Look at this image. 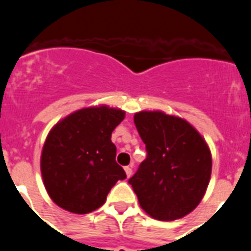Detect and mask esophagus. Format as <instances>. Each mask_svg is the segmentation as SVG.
<instances>
[{"instance_id": "1", "label": "esophagus", "mask_w": 251, "mask_h": 251, "mask_svg": "<svg viewBox=\"0 0 251 251\" xmlns=\"http://www.w3.org/2000/svg\"><path fill=\"white\" fill-rule=\"evenodd\" d=\"M124 171H126V175H127V177L132 176V174H133L132 167H129V166H127V167H124Z\"/></svg>"}]
</instances>
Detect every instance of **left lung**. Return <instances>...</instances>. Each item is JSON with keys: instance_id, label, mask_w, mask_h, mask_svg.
Wrapping results in <instances>:
<instances>
[{"instance_id": "8db88e82", "label": "left lung", "mask_w": 251, "mask_h": 251, "mask_svg": "<svg viewBox=\"0 0 251 251\" xmlns=\"http://www.w3.org/2000/svg\"><path fill=\"white\" fill-rule=\"evenodd\" d=\"M134 123L147 157L128 182L139 205L156 220L181 219L202 200L211 153L188 122L162 112H139Z\"/></svg>"}]
</instances>
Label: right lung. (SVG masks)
<instances>
[{"label": "right lung", "mask_w": 251, "mask_h": 251, "mask_svg": "<svg viewBox=\"0 0 251 251\" xmlns=\"http://www.w3.org/2000/svg\"><path fill=\"white\" fill-rule=\"evenodd\" d=\"M124 112L109 106L85 108L55 126L41 154V174L49 196L74 214L100 207L117 181L127 177L115 162L112 132Z\"/></svg>", "instance_id": "obj_1"}]
</instances>
